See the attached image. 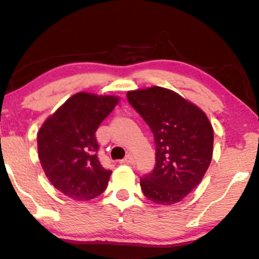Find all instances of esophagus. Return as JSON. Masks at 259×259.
I'll return each instance as SVG.
<instances>
[{"label":"esophagus","instance_id":"1","mask_svg":"<svg viewBox=\"0 0 259 259\" xmlns=\"http://www.w3.org/2000/svg\"><path fill=\"white\" fill-rule=\"evenodd\" d=\"M133 161H134V157H133V155L129 154L121 160V164H133Z\"/></svg>","mask_w":259,"mask_h":259}]
</instances>
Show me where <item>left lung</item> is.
<instances>
[{"label": "left lung", "instance_id": "8db88e82", "mask_svg": "<svg viewBox=\"0 0 259 259\" xmlns=\"http://www.w3.org/2000/svg\"><path fill=\"white\" fill-rule=\"evenodd\" d=\"M132 107L150 126L156 145V165L140 179L146 198L174 205L201 182L213 152V129L194 103L162 88L150 87L126 94Z\"/></svg>", "mask_w": 259, "mask_h": 259}]
</instances>
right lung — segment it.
Returning <instances> with one entry per match:
<instances>
[{
	"instance_id": "add662e5",
	"label": "right lung",
	"mask_w": 259,
	"mask_h": 259,
	"mask_svg": "<svg viewBox=\"0 0 259 259\" xmlns=\"http://www.w3.org/2000/svg\"><path fill=\"white\" fill-rule=\"evenodd\" d=\"M119 100L115 95L80 92L65 100L38 132V157L46 176L73 200H92L107 189L111 171L98 159L95 132Z\"/></svg>"
}]
</instances>
